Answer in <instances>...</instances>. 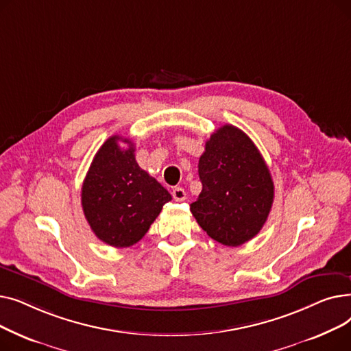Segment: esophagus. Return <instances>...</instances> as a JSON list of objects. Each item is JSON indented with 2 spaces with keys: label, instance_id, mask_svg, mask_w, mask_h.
<instances>
[{
  "label": "esophagus",
  "instance_id": "1",
  "mask_svg": "<svg viewBox=\"0 0 351 351\" xmlns=\"http://www.w3.org/2000/svg\"><path fill=\"white\" fill-rule=\"evenodd\" d=\"M172 196L176 202H183L186 199V192H185V189H182V188H175L173 192H172Z\"/></svg>",
  "mask_w": 351,
  "mask_h": 351
}]
</instances>
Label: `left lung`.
<instances>
[{"mask_svg": "<svg viewBox=\"0 0 351 351\" xmlns=\"http://www.w3.org/2000/svg\"><path fill=\"white\" fill-rule=\"evenodd\" d=\"M202 192L191 205L213 241L241 246L259 233L270 213L274 185L252 139L233 125L210 135L199 159Z\"/></svg>", "mask_w": 351, "mask_h": 351, "instance_id": "8db88e82", "label": "left lung"}]
</instances>
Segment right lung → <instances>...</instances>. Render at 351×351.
<instances>
[{"instance_id":"obj_1","label":"right lung","mask_w":351,"mask_h":351,"mask_svg":"<svg viewBox=\"0 0 351 351\" xmlns=\"http://www.w3.org/2000/svg\"><path fill=\"white\" fill-rule=\"evenodd\" d=\"M128 143L121 148L117 142ZM171 193L139 168L134 143L119 135L99 147L82 183L84 215L95 236L114 247L138 243Z\"/></svg>"}]
</instances>
